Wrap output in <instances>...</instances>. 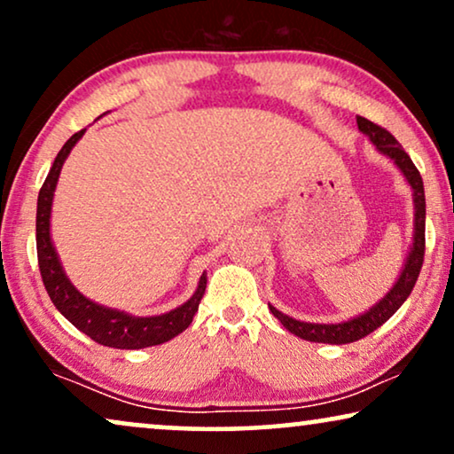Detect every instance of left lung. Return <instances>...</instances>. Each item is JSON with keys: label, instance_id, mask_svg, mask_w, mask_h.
Here are the masks:
<instances>
[{"label": "left lung", "instance_id": "1", "mask_svg": "<svg viewBox=\"0 0 454 454\" xmlns=\"http://www.w3.org/2000/svg\"><path fill=\"white\" fill-rule=\"evenodd\" d=\"M356 123H358V129L363 131L364 136H369V140L377 146V151L394 160L395 168L403 171L406 182L411 184L412 203H415V237H412L409 257H406L404 268L403 272H400L398 280H395V285L387 291L386 297H381L375 306L366 309L360 317L337 325L301 323V320L286 317V314L278 312L274 306H270V312L280 320V325H283L286 331H291L294 335L301 337V340L306 341L333 343V346H341V343L363 340L369 333L380 329L386 320L392 318L395 309L403 306L406 297L411 295L412 286H415L419 278V272H421L423 255H426V191H423L421 174H419V169L415 168V163H412L409 154L404 153V148L400 146V142L395 140L387 129H383L381 125L372 123L364 117L356 119Z\"/></svg>", "mask_w": 454, "mask_h": 454}]
</instances>
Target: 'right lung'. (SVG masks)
<instances>
[{"instance_id":"1","label":"right lung","mask_w":454,"mask_h":454,"mask_svg":"<svg viewBox=\"0 0 454 454\" xmlns=\"http://www.w3.org/2000/svg\"><path fill=\"white\" fill-rule=\"evenodd\" d=\"M85 134V129L73 134L60 148L59 157L54 159L48 177H45L42 191L37 199V262L39 272H42L45 291H48L51 303L65 317L68 323L77 326L79 331L91 337L96 343L106 348L117 349H140L159 346L174 340L182 331L188 329L192 323L194 312L199 309V303L203 300L205 286H207V277H200L197 291L186 303L171 312L159 314V317H131L121 309H113L100 303L88 300L79 294L74 285L67 278L62 263L56 254L54 245L50 237V215H51V200H54V191L59 184V176L62 165L77 145L79 137Z\"/></svg>"}]
</instances>
